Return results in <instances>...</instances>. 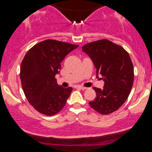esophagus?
Segmentation results:
<instances>
[{"label":"esophagus","instance_id":"esophagus-1","mask_svg":"<svg viewBox=\"0 0 152 152\" xmlns=\"http://www.w3.org/2000/svg\"><path fill=\"white\" fill-rule=\"evenodd\" d=\"M76 88H79V89H81V90H85V89H86V88H85V87L79 86V85H78V86H76Z\"/></svg>","mask_w":152,"mask_h":152}]
</instances>
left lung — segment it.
<instances>
[{"mask_svg":"<svg viewBox=\"0 0 152 152\" xmlns=\"http://www.w3.org/2000/svg\"><path fill=\"white\" fill-rule=\"evenodd\" d=\"M82 48L92 59L96 76H102L104 82L102 89L93 88L96 97L89 104L101 114L116 111L126 101L133 86L134 67L129 53L107 39L90 42Z\"/></svg>","mask_w":152,"mask_h":152,"instance_id":"left-lung-1","label":"left lung"}]
</instances>
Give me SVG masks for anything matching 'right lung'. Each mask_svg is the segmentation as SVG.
<instances>
[{
  "label": "right lung",
  "mask_w": 152,
  "mask_h": 152,
  "mask_svg": "<svg viewBox=\"0 0 152 152\" xmlns=\"http://www.w3.org/2000/svg\"><path fill=\"white\" fill-rule=\"evenodd\" d=\"M79 45L47 39L31 48L20 64L22 88L29 104L47 116L56 114L65 105L73 88L57 84L61 62Z\"/></svg>",
  "instance_id": "right-lung-1"
}]
</instances>
